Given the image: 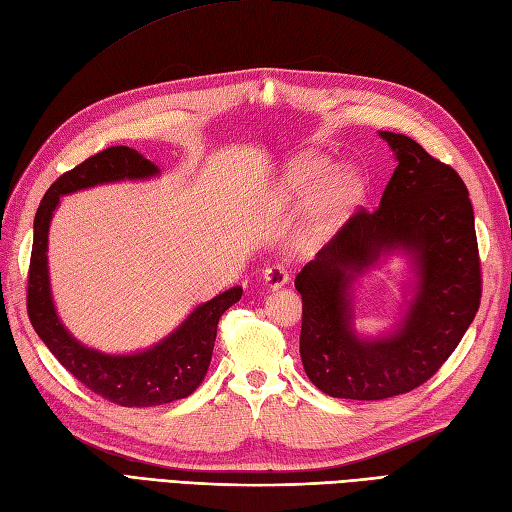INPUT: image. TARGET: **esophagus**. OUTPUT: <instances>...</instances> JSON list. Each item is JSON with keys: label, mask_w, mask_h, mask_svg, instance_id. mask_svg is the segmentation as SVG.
Instances as JSON below:
<instances>
[{"label": "esophagus", "mask_w": 512, "mask_h": 512, "mask_svg": "<svg viewBox=\"0 0 512 512\" xmlns=\"http://www.w3.org/2000/svg\"><path fill=\"white\" fill-rule=\"evenodd\" d=\"M264 281H266V288L270 290H277L281 285H285L290 281V272L285 266L277 264V266H270L264 270Z\"/></svg>", "instance_id": "34e87169"}]
</instances>
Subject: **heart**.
Segmentation results:
<instances>
[{"mask_svg":"<svg viewBox=\"0 0 512 512\" xmlns=\"http://www.w3.org/2000/svg\"><path fill=\"white\" fill-rule=\"evenodd\" d=\"M331 172L323 154H303L283 172L281 196L285 200H310L303 231L307 240H325L338 229L342 218L362 194V176L355 168Z\"/></svg>","mask_w":512,"mask_h":512,"instance_id":"1","label":"heart"}]
</instances>
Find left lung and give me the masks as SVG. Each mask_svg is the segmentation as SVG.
<instances>
[{"mask_svg":"<svg viewBox=\"0 0 512 512\" xmlns=\"http://www.w3.org/2000/svg\"><path fill=\"white\" fill-rule=\"evenodd\" d=\"M379 137L397 157L382 202L355 213L294 279L303 296V368L338 399L377 401L425 384L458 347L482 296L467 185L414 139L382 130ZM397 250L415 266V296L397 330L362 339L352 329V281Z\"/></svg>","mask_w":512,"mask_h":512,"instance_id":"obj_1","label":"left lung"}]
</instances>
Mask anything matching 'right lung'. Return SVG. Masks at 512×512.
I'll list each match as a JSON object with an SVG mask.
<instances>
[{
  "mask_svg": "<svg viewBox=\"0 0 512 512\" xmlns=\"http://www.w3.org/2000/svg\"><path fill=\"white\" fill-rule=\"evenodd\" d=\"M157 174V165L137 150L128 146L106 148L56 178L34 216L28 272L30 323L54 358L82 386L124 408L161 406L192 395L207 375L220 316L242 299V288L235 285L211 301L200 303L168 338L130 355H111L85 347L65 329L56 314L47 272V233L61 196L104 183L146 181Z\"/></svg>",
  "mask_w": 512,
  "mask_h": 512,
  "instance_id": "add662e5",
  "label": "right lung"
}]
</instances>
